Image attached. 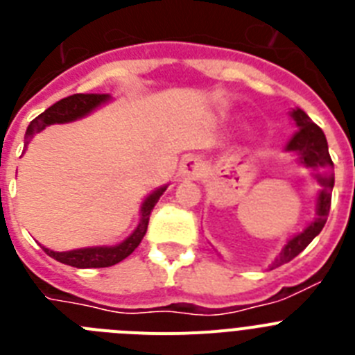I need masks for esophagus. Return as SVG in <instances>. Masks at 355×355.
<instances>
[{
	"instance_id": "1",
	"label": "esophagus",
	"mask_w": 355,
	"mask_h": 355,
	"mask_svg": "<svg viewBox=\"0 0 355 355\" xmlns=\"http://www.w3.org/2000/svg\"><path fill=\"white\" fill-rule=\"evenodd\" d=\"M202 171H205V163H202V159H200L199 156H193V155L184 158L180 165L181 175L190 178V180H197V178H200V175H202Z\"/></svg>"
}]
</instances>
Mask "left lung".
Listing matches in <instances>:
<instances>
[{"instance_id":"obj_1","label":"left lung","mask_w":355,"mask_h":355,"mask_svg":"<svg viewBox=\"0 0 355 355\" xmlns=\"http://www.w3.org/2000/svg\"><path fill=\"white\" fill-rule=\"evenodd\" d=\"M291 117H293V121L299 126V133L290 140L286 149L295 150L299 155L300 163L318 172V181L322 184V190H320L318 196V211H316L318 216H316V220L309 227L304 229L302 233L288 241L284 249L281 250V254H279L277 261L274 263L275 266L291 261L295 256H299L311 243L313 238L320 234V231L324 229L325 222H327L329 209H331L332 187H334V178H332L334 163H332L331 155H329L327 140H325L324 131L320 130L315 122L307 117L304 110H293Z\"/></svg>"}]
</instances>
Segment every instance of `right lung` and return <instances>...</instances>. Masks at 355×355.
I'll list each match as a JSON object with an SVG mask.
<instances>
[{"label":"right lung","mask_w":355,"mask_h":355,"mask_svg":"<svg viewBox=\"0 0 355 355\" xmlns=\"http://www.w3.org/2000/svg\"><path fill=\"white\" fill-rule=\"evenodd\" d=\"M108 99L106 94H74V96L64 97L62 101L55 103L49 106L46 112L35 117L30 122L26 130V139H31L33 135L42 131L49 124H62V122H71L76 119L83 117L89 112H92L96 106L105 103ZM167 190V187H162L150 193L142 205V218H140L139 227L135 229V233L128 236L126 240L114 247H89V249H76L69 250V252H55L46 247H42L44 252L51 256L56 261L64 263V265L76 266V268H105V266L117 265L119 261L126 259L137 247L140 245L144 234L149 225V216L155 205L158 202L159 196Z\"/></svg>","instance_id":"obj_1"}]
</instances>
